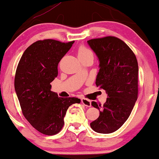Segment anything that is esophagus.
<instances>
[{
    "label": "esophagus",
    "mask_w": 159,
    "mask_h": 159,
    "mask_svg": "<svg viewBox=\"0 0 159 159\" xmlns=\"http://www.w3.org/2000/svg\"><path fill=\"white\" fill-rule=\"evenodd\" d=\"M81 103L86 107H91V102L90 100L86 99V98H81Z\"/></svg>",
    "instance_id": "esophagus-1"
}]
</instances>
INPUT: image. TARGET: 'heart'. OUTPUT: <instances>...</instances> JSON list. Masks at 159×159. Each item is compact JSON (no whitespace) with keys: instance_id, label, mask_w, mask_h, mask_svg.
Here are the masks:
<instances>
[{"instance_id":"b5f03b06","label":"heart","mask_w":159,"mask_h":159,"mask_svg":"<svg viewBox=\"0 0 159 159\" xmlns=\"http://www.w3.org/2000/svg\"><path fill=\"white\" fill-rule=\"evenodd\" d=\"M88 54H92L91 51L89 49H87V48L84 47V46H81V47L79 48L78 52V57H81V56H84Z\"/></svg>"}]
</instances>
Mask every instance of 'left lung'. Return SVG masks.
<instances>
[{"instance_id": "left-lung-1", "label": "left lung", "mask_w": 159, "mask_h": 159, "mask_svg": "<svg viewBox=\"0 0 159 159\" xmlns=\"http://www.w3.org/2000/svg\"><path fill=\"white\" fill-rule=\"evenodd\" d=\"M99 61L96 85L106 91L103 106L91 102L99 117L90 123L93 130L107 134L116 131L127 120L138 96L139 67L131 49L114 36L88 40Z\"/></svg>"}]
</instances>
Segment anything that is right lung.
<instances>
[{"label": "right lung", "mask_w": 159, "mask_h": 159, "mask_svg": "<svg viewBox=\"0 0 159 159\" xmlns=\"http://www.w3.org/2000/svg\"><path fill=\"white\" fill-rule=\"evenodd\" d=\"M75 41L39 40L23 52L18 64L14 88L25 118L36 130L52 136L64 125L68 108L80 103L77 98H58L50 83L58 75V65Z\"/></svg>", "instance_id": "add662e5"}]
</instances>
